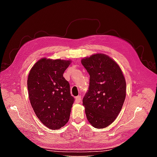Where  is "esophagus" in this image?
Masks as SVG:
<instances>
[{
	"mask_svg": "<svg viewBox=\"0 0 157 157\" xmlns=\"http://www.w3.org/2000/svg\"><path fill=\"white\" fill-rule=\"evenodd\" d=\"M80 101H81V96H78L76 97V98H75V102L76 103H78L80 102Z\"/></svg>",
	"mask_w": 157,
	"mask_h": 157,
	"instance_id": "obj_1",
	"label": "esophagus"
}]
</instances>
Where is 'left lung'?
Instances as JSON below:
<instances>
[{
    "label": "left lung",
    "mask_w": 157,
    "mask_h": 157,
    "mask_svg": "<svg viewBox=\"0 0 157 157\" xmlns=\"http://www.w3.org/2000/svg\"><path fill=\"white\" fill-rule=\"evenodd\" d=\"M90 75L83 105L88 121L94 128H104L116 119L126 98V81L118 65L103 54L81 60Z\"/></svg>",
    "instance_id": "left-lung-1"
}]
</instances>
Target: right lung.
I'll use <instances>...</instances> for the list:
<instances>
[{"instance_id":"obj_1","label":"right lung","mask_w":157,"mask_h":157,"mask_svg":"<svg viewBox=\"0 0 157 157\" xmlns=\"http://www.w3.org/2000/svg\"><path fill=\"white\" fill-rule=\"evenodd\" d=\"M71 61L42 58L31 68L27 89L31 106L41 122L58 130L69 121L75 98L63 77Z\"/></svg>"}]
</instances>
